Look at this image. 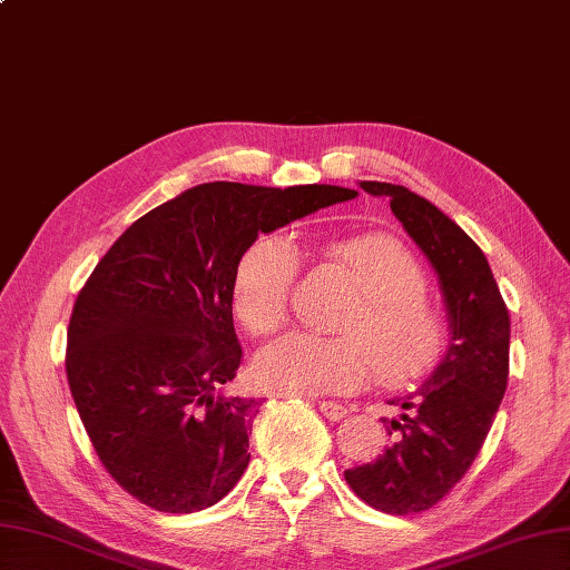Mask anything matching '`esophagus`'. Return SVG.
<instances>
[{"instance_id":"obj_1","label":"esophagus","mask_w":570,"mask_h":570,"mask_svg":"<svg viewBox=\"0 0 570 570\" xmlns=\"http://www.w3.org/2000/svg\"><path fill=\"white\" fill-rule=\"evenodd\" d=\"M317 407H321V413L330 420V422H337L347 415V407L340 405V403H333V401H321L317 403Z\"/></svg>"}]
</instances>
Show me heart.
<instances>
[{"instance_id":"1","label":"heart","mask_w":570,"mask_h":570,"mask_svg":"<svg viewBox=\"0 0 570 570\" xmlns=\"http://www.w3.org/2000/svg\"><path fill=\"white\" fill-rule=\"evenodd\" d=\"M323 255L350 274L360 303L337 325L340 337L294 333L264 350L257 376L269 391L327 395L362 386L374 368L383 383L425 376L442 360L446 327L432 306L428 279L389 235H350L323 243ZM298 255L284 237L262 235L233 276V308L253 337L286 325Z\"/></svg>"}]
</instances>
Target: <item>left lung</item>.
Instances as JSON below:
<instances>
[{
	"mask_svg": "<svg viewBox=\"0 0 570 570\" xmlns=\"http://www.w3.org/2000/svg\"><path fill=\"white\" fill-rule=\"evenodd\" d=\"M360 187L389 198L393 216L430 259L452 335L432 376L389 401L399 405V417H381L393 436L383 454L345 471L366 505L413 514L436 505L481 452L508 389L510 315L491 264L452 218L399 184L362 181Z\"/></svg>",
	"mask_w": 570,
	"mask_h": 570,
	"instance_id": "1",
	"label": "left lung"
}]
</instances>
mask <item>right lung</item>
<instances>
[{
    "mask_svg": "<svg viewBox=\"0 0 570 570\" xmlns=\"http://www.w3.org/2000/svg\"><path fill=\"white\" fill-rule=\"evenodd\" d=\"M354 196L333 184H198L99 259L75 301L65 372L101 466L142 505L196 512L240 481L264 401L228 393L243 360L235 267L259 233Z\"/></svg>",
    "mask_w": 570,
    "mask_h": 570,
    "instance_id": "add662e5",
    "label": "right lung"
}]
</instances>
